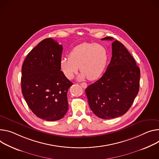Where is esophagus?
I'll return each instance as SVG.
<instances>
[{
  "instance_id": "obj_1",
  "label": "esophagus",
  "mask_w": 159,
  "mask_h": 159,
  "mask_svg": "<svg viewBox=\"0 0 159 159\" xmlns=\"http://www.w3.org/2000/svg\"><path fill=\"white\" fill-rule=\"evenodd\" d=\"M80 85L82 86V88H83L84 89H85L86 88H87V86H88L87 84H86V83H85V82L81 83V84H80Z\"/></svg>"
}]
</instances>
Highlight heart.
<instances>
[{"label": "heart", "mask_w": 159, "mask_h": 159, "mask_svg": "<svg viewBox=\"0 0 159 159\" xmlns=\"http://www.w3.org/2000/svg\"><path fill=\"white\" fill-rule=\"evenodd\" d=\"M108 61L106 48L96 43L84 42L74 47L68 54V58L60 61V68L68 79H73L79 67L82 72L80 80L88 77L89 80L98 79L102 75Z\"/></svg>", "instance_id": "b5f03b06"}]
</instances>
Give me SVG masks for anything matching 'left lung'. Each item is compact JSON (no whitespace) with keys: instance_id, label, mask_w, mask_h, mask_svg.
Segmentation results:
<instances>
[{"instance_id":"8db88e82","label":"left lung","mask_w":159,"mask_h":159,"mask_svg":"<svg viewBox=\"0 0 159 159\" xmlns=\"http://www.w3.org/2000/svg\"><path fill=\"white\" fill-rule=\"evenodd\" d=\"M113 40L107 37L102 39ZM112 56L103 76L85 89L91 110L103 119L119 117L133 105L139 88L140 70L125 47L112 43Z\"/></svg>"}]
</instances>
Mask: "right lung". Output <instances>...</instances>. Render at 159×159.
I'll use <instances>...</instances> for the list:
<instances>
[{
    "instance_id": "obj_1",
    "label": "right lung",
    "mask_w": 159,
    "mask_h": 159,
    "mask_svg": "<svg viewBox=\"0 0 159 159\" xmlns=\"http://www.w3.org/2000/svg\"><path fill=\"white\" fill-rule=\"evenodd\" d=\"M63 46L51 38L42 40L26 56L21 69V91L39 118L62 119L68 109L67 93L73 84L60 68Z\"/></svg>"
}]
</instances>
